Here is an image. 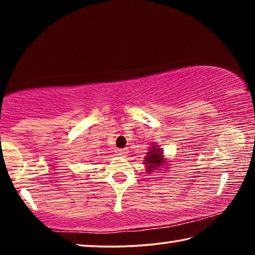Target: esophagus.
Returning a JSON list of instances; mask_svg holds the SVG:
<instances>
[{"mask_svg":"<svg viewBox=\"0 0 255 255\" xmlns=\"http://www.w3.org/2000/svg\"><path fill=\"white\" fill-rule=\"evenodd\" d=\"M128 154V149L126 148H119L116 150V155H118V156H127Z\"/></svg>","mask_w":255,"mask_h":255,"instance_id":"esophagus-1","label":"esophagus"}]
</instances>
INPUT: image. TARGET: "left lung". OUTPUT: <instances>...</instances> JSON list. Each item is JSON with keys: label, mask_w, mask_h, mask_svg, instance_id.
<instances>
[{"label": "left lung", "mask_w": 255, "mask_h": 255, "mask_svg": "<svg viewBox=\"0 0 255 255\" xmlns=\"http://www.w3.org/2000/svg\"><path fill=\"white\" fill-rule=\"evenodd\" d=\"M161 148L150 147L149 152L147 153L145 157V164L147 165V173H150L154 170H157L161 167V164H163V153Z\"/></svg>", "instance_id": "obj_1"}]
</instances>
